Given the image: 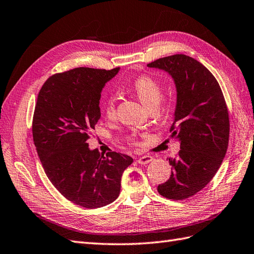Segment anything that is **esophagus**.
Instances as JSON below:
<instances>
[{"instance_id":"esophagus-1","label":"esophagus","mask_w":254,"mask_h":254,"mask_svg":"<svg viewBox=\"0 0 254 254\" xmlns=\"http://www.w3.org/2000/svg\"><path fill=\"white\" fill-rule=\"evenodd\" d=\"M153 160V157L150 155H144V156H140L138 158V163L141 165H146L148 163H151Z\"/></svg>"}]
</instances>
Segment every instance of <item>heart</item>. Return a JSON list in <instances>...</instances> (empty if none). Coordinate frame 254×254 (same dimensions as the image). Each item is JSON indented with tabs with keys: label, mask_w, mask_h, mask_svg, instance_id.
Here are the masks:
<instances>
[{
	"label": "heart",
	"mask_w": 254,
	"mask_h": 254,
	"mask_svg": "<svg viewBox=\"0 0 254 254\" xmlns=\"http://www.w3.org/2000/svg\"><path fill=\"white\" fill-rule=\"evenodd\" d=\"M131 88L137 95L139 100L143 106L148 109L153 106H158L163 97L162 87L157 80L151 76H139L131 85ZM103 112L108 117H113L115 114V99L113 96H109L104 99Z\"/></svg>",
	"instance_id": "heart-1"
}]
</instances>
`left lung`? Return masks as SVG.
Wrapping results in <instances>:
<instances>
[{
  "mask_svg": "<svg viewBox=\"0 0 254 254\" xmlns=\"http://www.w3.org/2000/svg\"><path fill=\"white\" fill-rule=\"evenodd\" d=\"M147 66L168 73L177 90L170 131L180 151L169 158L170 178L157 190L166 198L185 199L211 181L225 156L230 138L226 103L215 77L194 58L174 55Z\"/></svg>",
  "mask_w": 254,
  "mask_h": 254,
  "instance_id": "1",
  "label": "left lung"
}]
</instances>
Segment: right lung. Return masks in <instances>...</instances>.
Segmentation results:
<instances>
[{
	"label": "right lung",
	"mask_w": 254,
	"mask_h": 254,
	"mask_svg": "<svg viewBox=\"0 0 254 254\" xmlns=\"http://www.w3.org/2000/svg\"><path fill=\"white\" fill-rule=\"evenodd\" d=\"M120 71L76 67L49 77L39 92L32 133L45 174L59 193L75 205L94 209L120 195L125 154L90 150L89 132L100 120L102 88Z\"/></svg>",
	"instance_id": "right-lung-1"
}]
</instances>
